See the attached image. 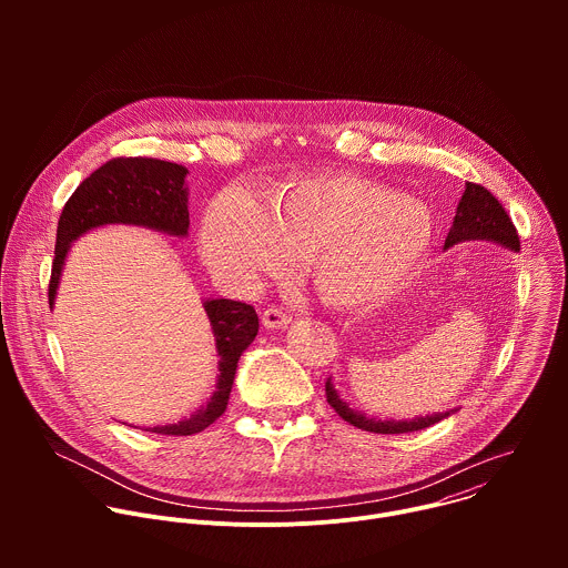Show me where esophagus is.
<instances>
[{"mask_svg":"<svg viewBox=\"0 0 568 568\" xmlns=\"http://www.w3.org/2000/svg\"><path fill=\"white\" fill-rule=\"evenodd\" d=\"M261 321H263L265 328H285L287 323L292 321V316H290V312H285L283 307L272 305V307H265V310H263Z\"/></svg>","mask_w":568,"mask_h":568,"instance_id":"esophagus-1","label":"esophagus"}]
</instances>
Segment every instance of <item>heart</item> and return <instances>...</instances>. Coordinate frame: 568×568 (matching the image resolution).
<instances>
[{
  "mask_svg": "<svg viewBox=\"0 0 568 568\" xmlns=\"http://www.w3.org/2000/svg\"><path fill=\"white\" fill-rule=\"evenodd\" d=\"M434 235L423 202L357 175L318 173L278 184L270 204L242 189L220 193L204 215L202 247L209 265L240 285L307 258L323 298L359 307L412 281Z\"/></svg>",
  "mask_w": 568,
  "mask_h": 568,
  "instance_id": "heart-1",
  "label": "heart"
}]
</instances>
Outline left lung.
<instances>
[{"label":"left lung","mask_w":568,"mask_h":568,"mask_svg":"<svg viewBox=\"0 0 568 568\" xmlns=\"http://www.w3.org/2000/svg\"><path fill=\"white\" fill-rule=\"evenodd\" d=\"M465 240H495L504 247L510 250H519V233L510 220V215L506 213V209L501 206V202L480 184L474 182H465V193L458 202L456 209V217H454V229L449 231L445 247L456 245V242H465ZM326 397L331 407L353 427L362 429V432H371V434H409V432H420L425 427H432L436 423H440L443 418L449 416V412L445 414H436V416H427V418H416V420H371L357 412H353L346 402L339 399L337 390L331 384V377L326 379Z\"/></svg>","instance_id":"obj_1"}]
</instances>
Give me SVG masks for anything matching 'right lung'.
<instances>
[{
	"label": "right lung",
	"mask_w": 568,
	"mask_h": 568,
	"mask_svg": "<svg viewBox=\"0 0 568 568\" xmlns=\"http://www.w3.org/2000/svg\"><path fill=\"white\" fill-rule=\"evenodd\" d=\"M186 169L152 156H114L90 178L78 184L67 200L55 233V256L49 278V305H53L64 256L71 240L85 231L123 222L166 231L171 235H186L189 206L184 178ZM211 318L215 346L220 355L217 390L211 402L191 418L178 425L154 427L161 436H191L213 425L229 404L231 384L235 377L237 359L258 335V314L254 305L231 298H213L204 303Z\"/></svg>",
	"instance_id": "add662e5"
}]
</instances>
